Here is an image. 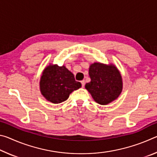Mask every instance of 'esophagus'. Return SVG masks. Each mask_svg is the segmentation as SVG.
<instances>
[{"label": "esophagus", "instance_id": "34e87169", "mask_svg": "<svg viewBox=\"0 0 157 157\" xmlns=\"http://www.w3.org/2000/svg\"><path fill=\"white\" fill-rule=\"evenodd\" d=\"M81 83H82V86L84 88V85H85V82H84V80H82V81L81 82Z\"/></svg>", "mask_w": 157, "mask_h": 157}]
</instances>
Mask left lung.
<instances>
[{
    "label": "left lung",
    "instance_id": "obj_1",
    "mask_svg": "<svg viewBox=\"0 0 157 157\" xmlns=\"http://www.w3.org/2000/svg\"><path fill=\"white\" fill-rule=\"evenodd\" d=\"M89 75L91 82L86 84L85 88L98 104L107 105L120 96L123 91V78L113 63H91Z\"/></svg>",
    "mask_w": 157,
    "mask_h": 157
}]
</instances>
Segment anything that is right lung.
Segmentation results:
<instances>
[{
    "instance_id": "add662e5",
    "label": "right lung",
    "mask_w": 157,
    "mask_h": 157,
    "mask_svg": "<svg viewBox=\"0 0 157 157\" xmlns=\"http://www.w3.org/2000/svg\"><path fill=\"white\" fill-rule=\"evenodd\" d=\"M82 86L74 75L65 66L50 63L44 68L39 82V88L46 100L59 104L66 100L73 91Z\"/></svg>"
}]
</instances>
